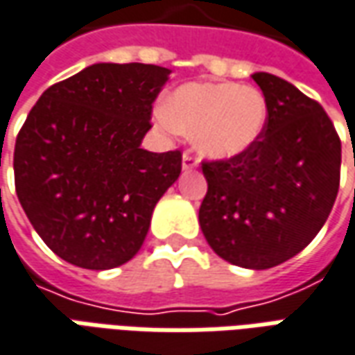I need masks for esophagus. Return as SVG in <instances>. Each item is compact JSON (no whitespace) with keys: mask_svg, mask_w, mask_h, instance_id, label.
Here are the masks:
<instances>
[{"mask_svg":"<svg viewBox=\"0 0 355 355\" xmlns=\"http://www.w3.org/2000/svg\"><path fill=\"white\" fill-rule=\"evenodd\" d=\"M198 167V159L190 152H186L182 155V171H192Z\"/></svg>","mask_w":355,"mask_h":355,"instance_id":"1","label":"esophagus"}]
</instances>
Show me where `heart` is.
<instances>
[{"label":"heart","mask_w":355,"mask_h":355,"mask_svg":"<svg viewBox=\"0 0 355 355\" xmlns=\"http://www.w3.org/2000/svg\"><path fill=\"white\" fill-rule=\"evenodd\" d=\"M155 125L169 135L196 132L198 152L232 159L252 150L267 126V101L254 86L188 83L155 109Z\"/></svg>","instance_id":"heart-1"}]
</instances>
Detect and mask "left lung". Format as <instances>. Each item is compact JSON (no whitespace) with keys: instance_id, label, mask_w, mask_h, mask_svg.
Segmentation results:
<instances>
[{"instance_id":"1","label":"left lung","mask_w":355,"mask_h":355,"mask_svg":"<svg viewBox=\"0 0 355 355\" xmlns=\"http://www.w3.org/2000/svg\"><path fill=\"white\" fill-rule=\"evenodd\" d=\"M267 101L259 142L203 163L200 227L215 254L244 269H269L300 254L321 230L340 182V138L323 107L294 84L254 73Z\"/></svg>"}]
</instances>
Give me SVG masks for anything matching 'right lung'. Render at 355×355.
<instances>
[{"instance_id": "right-lung-1", "label": "right lung", "mask_w": 355, "mask_h": 355, "mask_svg": "<svg viewBox=\"0 0 355 355\" xmlns=\"http://www.w3.org/2000/svg\"><path fill=\"white\" fill-rule=\"evenodd\" d=\"M169 69L96 63L40 96L15 144V188L48 248L105 271L130 261L155 203L177 182L178 150L140 148Z\"/></svg>"}]
</instances>
